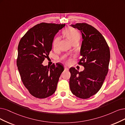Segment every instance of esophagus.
Returning <instances> with one entry per match:
<instances>
[{
    "instance_id": "34e87169",
    "label": "esophagus",
    "mask_w": 125,
    "mask_h": 125,
    "mask_svg": "<svg viewBox=\"0 0 125 125\" xmlns=\"http://www.w3.org/2000/svg\"><path fill=\"white\" fill-rule=\"evenodd\" d=\"M64 70H65V71H68L69 70H68V68H67L66 67H64Z\"/></svg>"
}]
</instances>
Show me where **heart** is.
<instances>
[{
  "label": "heart",
  "instance_id": "obj_1",
  "mask_svg": "<svg viewBox=\"0 0 125 125\" xmlns=\"http://www.w3.org/2000/svg\"><path fill=\"white\" fill-rule=\"evenodd\" d=\"M62 33L64 36L72 44L75 42H78L80 38V34L73 27H69L64 29ZM60 39L59 37L54 38L52 42V46L54 49L58 48Z\"/></svg>",
  "mask_w": 125,
  "mask_h": 125
}]
</instances>
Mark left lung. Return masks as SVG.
<instances>
[{
  "mask_svg": "<svg viewBox=\"0 0 125 125\" xmlns=\"http://www.w3.org/2000/svg\"><path fill=\"white\" fill-rule=\"evenodd\" d=\"M71 26L82 33V58L78 64L84 70L79 72L74 67L70 68V89L77 97L87 99L97 93L103 85L108 72L110 49L104 37L94 27L86 23Z\"/></svg>",
  "mask_w": 125,
  "mask_h": 125,
  "instance_id": "obj_1",
  "label": "left lung"
}]
</instances>
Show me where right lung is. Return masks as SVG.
Listing matches in <instances>:
<instances>
[{
  "label": "right lung",
  "mask_w": 125,
  "mask_h": 125,
  "mask_svg": "<svg viewBox=\"0 0 125 125\" xmlns=\"http://www.w3.org/2000/svg\"><path fill=\"white\" fill-rule=\"evenodd\" d=\"M65 26L42 22L30 29L20 41L18 70L23 84L36 98H47L56 90L63 66L59 63L44 66L42 63L52 49L54 36Z\"/></svg>",
  "instance_id": "1"
}]
</instances>
